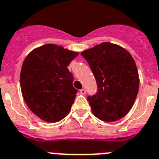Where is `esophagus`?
Segmentation results:
<instances>
[{
    "mask_svg": "<svg viewBox=\"0 0 159 159\" xmlns=\"http://www.w3.org/2000/svg\"><path fill=\"white\" fill-rule=\"evenodd\" d=\"M85 93H86V91H85V89H81V90H80V93H81V94H85Z\"/></svg>",
    "mask_w": 159,
    "mask_h": 159,
    "instance_id": "34e87169",
    "label": "esophagus"
}]
</instances>
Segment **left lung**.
Instances as JSON below:
<instances>
[{
	"label": "left lung",
	"mask_w": 159,
	"mask_h": 159,
	"mask_svg": "<svg viewBox=\"0 0 159 159\" xmlns=\"http://www.w3.org/2000/svg\"><path fill=\"white\" fill-rule=\"evenodd\" d=\"M89 63L98 92L87 100L95 117L104 121L121 119L132 108L139 88L136 64L126 49L103 42L81 52Z\"/></svg>",
	"instance_id": "1"
}]
</instances>
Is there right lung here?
Wrapping results in <instances>:
<instances>
[{"label":"right lung","instance_id":"right-lung-1","mask_svg":"<svg viewBox=\"0 0 159 159\" xmlns=\"http://www.w3.org/2000/svg\"><path fill=\"white\" fill-rule=\"evenodd\" d=\"M78 52L47 44L30 52L20 71V89L26 105L38 118L57 122L68 115L78 89L67 66Z\"/></svg>","mask_w":159,"mask_h":159}]
</instances>
